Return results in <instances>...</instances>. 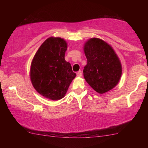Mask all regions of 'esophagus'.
<instances>
[{
  "label": "esophagus",
  "mask_w": 148,
  "mask_h": 148,
  "mask_svg": "<svg viewBox=\"0 0 148 148\" xmlns=\"http://www.w3.org/2000/svg\"><path fill=\"white\" fill-rule=\"evenodd\" d=\"M76 74H77V77H81L82 76V71H78V72H77Z\"/></svg>",
  "instance_id": "obj_1"
}]
</instances>
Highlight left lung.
<instances>
[{"mask_svg":"<svg viewBox=\"0 0 148 148\" xmlns=\"http://www.w3.org/2000/svg\"><path fill=\"white\" fill-rule=\"evenodd\" d=\"M87 64L84 76L95 91L103 94L114 88L122 74L121 61L114 49L102 39H88L84 45Z\"/></svg>","mask_w":148,"mask_h":148,"instance_id":"1","label":"left lung"}]
</instances>
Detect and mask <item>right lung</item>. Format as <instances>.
Listing matches in <instances>:
<instances>
[{"label": "right lung", "mask_w": 148, "mask_h": 148, "mask_svg": "<svg viewBox=\"0 0 148 148\" xmlns=\"http://www.w3.org/2000/svg\"><path fill=\"white\" fill-rule=\"evenodd\" d=\"M68 45L60 37H49L39 47L32 59L30 79L35 90L53 101L63 98L76 74L65 61Z\"/></svg>", "instance_id": "1"}]
</instances>
